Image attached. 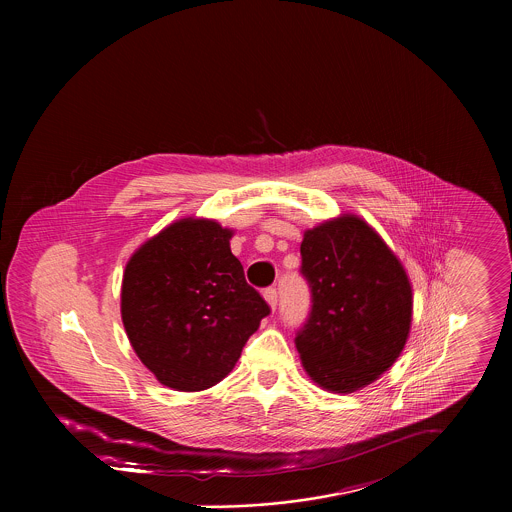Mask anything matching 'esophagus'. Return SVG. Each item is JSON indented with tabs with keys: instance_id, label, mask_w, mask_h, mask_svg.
Here are the masks:
<instances>
[{
	"instance_id": "34e87169",
	"label": "esophagus",
	"mask_w": 512,
	"mask_h": 512,
	"mask_svg": "<svg viewBox=\"0 0 512 512\" xmlns=\"http://www.w3.org/2000/svg\"><path fill=\"white\" fill-rule=\"evenodd\" d=\"M264 299L268 301V305H270L272 309H276V305H278V292H276V288L264 290Z\"/></svg>"
}]
</instances>
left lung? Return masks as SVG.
Here are the masks:
<instances>
[{
    "mask_svg": "<svg viewBox=\"0 0 512 512\" xmlns=\"http://www.w3.org/2000/svg\"><path fill=\"white\" fill-rule=\"evenodd\" d=\"M301 274L311 311L295 335L305 372L329 392H355L400 357L412 325V286L396 254L357 215L305 230Z\"/></svg>",
    "mask_w": 512,
    "mask_h": 512,
    "instance_id": "8db88e82",
    "label": "left lung"
}]
</instances>
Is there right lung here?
I'll return each instance as SVG.
<instances>
[{
	"label": "right lung",
	"mask_w": 512,
	"mask_h": 512,
	"mask_svg": "<svg viewBox=\"0 0 512 512\" xmlns=\"http://www.w3.org/2000/svg\"><path fill=\"white\" fill-rule=\"evenodd\" d=\"M230 238L217 220L189 217L165 226L126 264L124 329L140 361L169 388L215 386L270 313L246 284Z\"/></svg>",
	"instance_id": "right-lung-1"
}]
</instances>
